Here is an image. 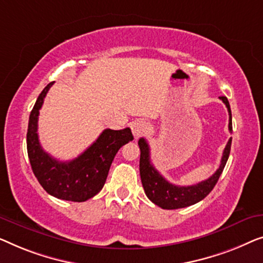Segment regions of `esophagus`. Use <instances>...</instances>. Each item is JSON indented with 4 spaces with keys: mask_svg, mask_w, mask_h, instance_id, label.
I'll return each mask as SVG.
<instances>
[{
    "mask_svg": "<svg viewBox=\"0 0 263 263\" xmlns=\"http://www.w3.org/2000/svg\"><path fill=\"white\" fill-rule=\"evenodd\" d=\"M131 130H132L133 136H135V138L137 139L139 138V137H142L144 133L146 132L147 124L143 120H136L131 124Z\"/></svg>",
    "mask_w": 263,
    "mask_h": 263,
    "instance_id": "esophagus-1",
    "label": "esophagus"
}]
</instances>
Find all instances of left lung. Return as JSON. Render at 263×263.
I'll return each instance as SVG.
<instances>
[{"label": "left lung", "instance_id": "left-lung-1", "mask_svg": "<svg viewBox=\"0 0 263 263\" xmlns=\"http://www.w3.org/2000/svg\"><path fill=\"white\" fill-rule=\"evenodd\" d=\"M221 101L227 106L229 112V131L232 132V120H231V109L229 105L228 99L225 96H220ZM231 140L225 146L223 156H221L220 165L217 172L212 176L205 181H201L193 186H176V184L170 183L169 181L164 179L160 173L157 172L150 161V149L149 144L144 138L138 140V145L140 149V160H139V172L140 180L145 192L146 197L154 202L155 205L162 207L164 210H175L182 209L191 205L197 204L201 201L210 194V192L216 186L220 174L223 173L225 164H227L229 155L231 149Z\"/></svg>", "mask_w": 263, "mask_h": 263}]
</instances>
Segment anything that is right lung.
<instances>
[{
  "instance_id": "add662e5",
  "label": "right lung",
  "mask_w": 263,
  "mask_h": 263,
  "mask_svg": "<svg viewBox=\"0 0 263 263\" xmlns=\"http://www.w3.org/2000/svg\"><path fill=\"white\" fill-rule=\"evenodd\" d=\"M53 82L47 84L29 114L27 153L33 173L47 193L62 200L82 202L102 190L118 150L133 139L128 127L103 131L99 138L71 161L62 162L43 150L38 137V116Z\"/></svg>"
}]
</instances>
